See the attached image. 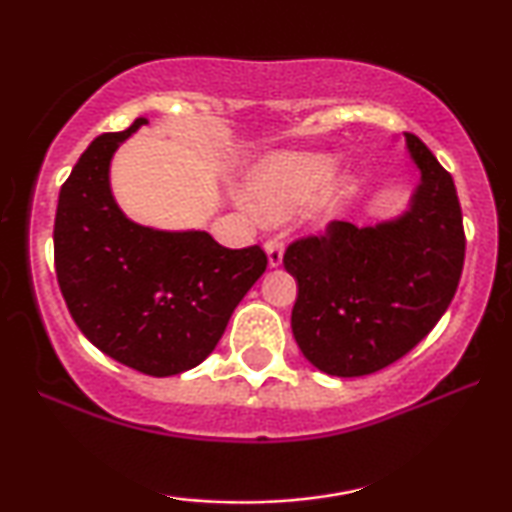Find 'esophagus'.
Returning a JSON list of instances; mask_svg holds the SVG:
<instances>
[{
  "label": "esophagus",
  "mask_w": 512,
  "mask_h": 512,
  "mask_svg": "<svg viewBox=\"0 0 512 512\" xmlns=\"http://www.w3.org/2000/svg\"><path fill=\"white\" fill-rule=\"evenodd\" d=\"M265 254H268V265H270V268H277V265H282L284 242L279 240V237H272V240L265 242Z\"/></svg>",
  "instance_id": "esophagus-1"
}]
</instances>
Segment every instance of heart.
<instances>
[{"instance_id": "1", "label": "heart", "mask_w": 512, "mask_h": 512, "mask_svg": "<svg viewBox=\"0 0 512 512\" xmlns=\"http://www.w3.org/2000/svg\"><path fill=\"white\" fill-rule=\"evenodd\" d=\"M328 153H275L247 177V191L270 216H286L314 200L319 219H333L356 191L354 174H335Z\"/></svg>"}]
</instances>
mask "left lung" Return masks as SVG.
Wrapping results in <instances>:
<instances>
[{"mask_svg": "<svg viewBox=\"0 0 512 512\" xmlns=\"http://www.w3.org/2000/svg\"><path fill=\"white\" fill-rule=\"evenodd\" d=\"M422 181L410 209L359 228L331 221L324 235L289 244L298 284L291 328L314 368L335 377L377 373L431 333L464 270V223L452 174L405 132Z\"/></svg>", "mask_w": 512, "mask_h": 512, "instance_id": "8db88e82", "label": "left lung"}]
</instances>
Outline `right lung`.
Listing matches in <instances>:
<instances>
[{"instance_id":"add662e5","label":"right lung","mask_w":512,"mask_h":512,"mask_svg":"<svg viewBox=\"0 0 512 512\" xmlns=\"http://www.w3.org/2000/svg\"><path fill=\"white\" fill-rule=\"evenodd\" d=\"M149 121L93 139L60 188L55 275L67 310L93 345L123 366L167 377L214 352L230 314L268 268L254 244L226 249L205 230H156L116 205L109 165Z\"/></svg>"}]
</instances>
